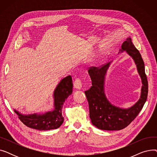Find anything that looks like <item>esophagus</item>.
I'll use <instances>...</instances> for the list:
<instances>
[{
    "instance_id": "obj_1",
    "label": "esophagus",
    "mask_w": 157,
    "mask_h": 157,
    "mask_svg": "<svg viewBox=\"0 0 157 157\" xmlns=\"http://www.w3.org/2000/svg\"><path fill=\"white\" fill-rule=\"evenodd\" d=\"M82 85H83V84H82V81H81V79H76L75 81H74V86L76 89L81 90V88H82Z\"/></svg>"
}]
</instances>
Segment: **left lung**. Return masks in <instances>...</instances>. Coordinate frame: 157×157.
<instances>
[{"mask_svg": "<svg viewBox=\"0 0 157 157\" xmlns=\"http://www.w3.org/2000/svg\"><path fill=\"white\" fill-rule=\"evenodd\" d=\"M126 53L134 60L137 72L142 81L141 96L137 102L128 108H122L112 104L106 97L104 91L105 78L111 62L101 68L94 67L88 70L92 86L85 92L89 104L90 118L97 128L104 130H119L127 127L137 116L145 104L148 92V85L145 74L144 63L139 52L127 38L121 45L120 52Z\"/></svg>", "mask_w": 157, "mask_h": 157, "instance_id": "8db88e82", "label": "left lung"}]
</instances>
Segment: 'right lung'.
<instances>
[{"label": "right lung", "mask_w": 157, "mask_h": 157, "mask_svg": "<svg viewBox=\"0 0 157 157\" xmlns=\"http://www.w3.org/2000/svg\"><path fill=\"white\" fill-rule=\"evenodd\" d=\"M72 80L71 76L63 78L55 88L53 93L54 109L44 113L22 114L14 109L20 120L28 127L39 130H48L60 127L63 122L62 108L65 101L72 93Z\"/></svg>", "instance_id": "right-lung-1"}]
</instances>
